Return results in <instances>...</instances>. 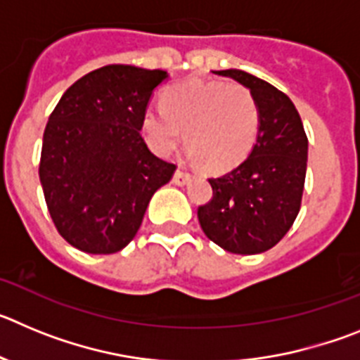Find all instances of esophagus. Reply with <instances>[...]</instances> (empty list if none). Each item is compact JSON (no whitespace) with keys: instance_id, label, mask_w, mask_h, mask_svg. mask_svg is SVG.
Returning a JSON list of instances; mask_svg holds the SVG:
<instances>
[{"instance_id":"esophagus-1","label":"esophagus","mask_w":360,"mask_h":360,"mask_svg":"<svg viewBox=\"0 0 360 360\" xmlns=\"http://www.w3.org/2000/svg\"><path fill=\"white\" fill-rule=\"evenodd\" d=\"M191 180V174L187 173V171L184 169H176L174 171V176H173V182L176 184V186H186L187 182Z\"/></svg>"}]
</instances>
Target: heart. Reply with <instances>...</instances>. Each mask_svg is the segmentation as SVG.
Listing matches in <instances>:
<instances>
[{"label":"heart","mask_w":360,"mask_h":360,"mask_svg":"<svg viewBox=\"0 0 360 360\" xmlns=\"http://www.w3.org/2000/svg\"><path fill=\"white\" fill-rule=\"evenodd\" d=\"M142 135L153 151L167 157L186 131L191 157L211 169L240 164L259 133V108L249 88L219 81H184L162 95V108L142 115Z\"/></svg>","instance_id":"1"}]
</instances>
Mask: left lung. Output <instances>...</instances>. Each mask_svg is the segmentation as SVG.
Wrapping results in <instances>:
<instances>
[{
  "mask_svg": "<svg viewBox=\"0 0 360 360\" xmlns=\"http://www.w3.org/2000/svg\"><path fill=\"white\" fill-rule=\"evenodd\" d=\"M249 88L259 108L252 151L219 178H209L211 202L198 207L205 236L232 254H262L288 232L303 198L308 139L287 95L243 70H219Z\"/></svg>",
  "mask_w": 360,
  "mask_h": 360,
  "instance_id": "8db88e82",
  "label": "left lung"
}]
</instances>
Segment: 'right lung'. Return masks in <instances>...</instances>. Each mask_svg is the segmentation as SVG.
<instances>
[{"mask_svg": "<svg viewBox=\"0 0 360 360\" xmlns=\"http://www.w3.org/2000/svg\"><path fill=\"white\" fill-rule=\"evenodd\" d=\"M164 70L108 65L63 94L44 128L39 180L53 225L88 254L122 250L141 229L155 191L176 165L155 157L141 135Z\"/></svg>", "mask_w": 360, "mask_h": 360, "instance_id": "right-lung-1", "label": "right lung"}]
</instances>
